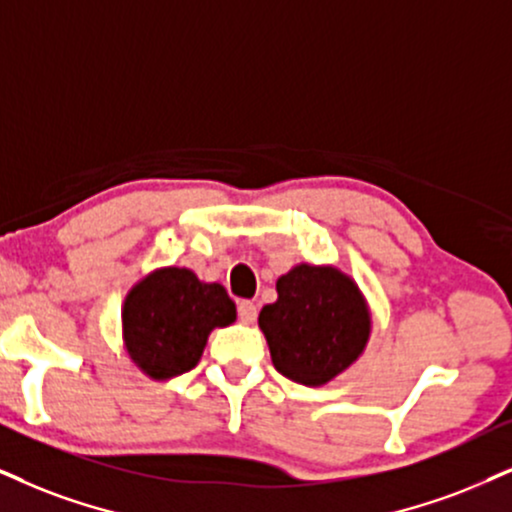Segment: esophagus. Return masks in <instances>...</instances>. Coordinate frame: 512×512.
I'll return each instance as SVG.
<instances>
[{"mask_svg": "<svg viewBox=\"0 0 512 512\" xmlns=\"http://www.w3.org/2000/svg\"><path fill=\"white\" fill-rule=\"evenodd\" d=\"M237 313H239V320H242V323H254L256 315H258V308L254 301H239Z\"/></svg>", "mask_w": 512, "mask_h": 512, "instance_id": "esophagus-1", "label": "esophagus"}]
</instances>
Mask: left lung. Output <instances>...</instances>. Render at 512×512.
<instances>
[{
  "instance_id": "1",
  "label": "left lung",
  "mask_w": 512,
  "mask_h": 512,
  "mask_svg": "<svg viewBox=\"0 0 512 512\" xmlns=\"http://www.w3.org/2000/svg\"><path fill=\"white\" fill-rule=\"evenodd\" d=\"M258 327L280 375L320 387L361 356L370 313L351 277L301 263L277 280V301L263 306Z\"/></svg>"
}]
</instances>
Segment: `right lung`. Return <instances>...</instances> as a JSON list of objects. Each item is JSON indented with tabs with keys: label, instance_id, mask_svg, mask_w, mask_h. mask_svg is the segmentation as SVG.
<instances>
[{
	"label": "right lung",
	"instance_id": "1",
	"mask_svg": "<svg viewBox=\"0 0 512 512\" xmlns=\"http://www.w3.org/2000/svg\"><path fill=\"white\" fill-rule=\"evenodd\" d=\"M235 318V301L223 285L201 282L187 268H163L144 277L125 299V349L149 377L166 380L192 370L213 327Z\"/></svg>",
	"mask_w": 512,
	"mask_h": 512
}]
</instances>
